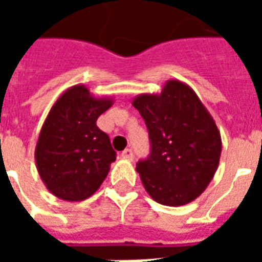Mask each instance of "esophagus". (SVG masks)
<instances>
[{"instance_id":"1","label":"esophagus","mask_w":262,"mask_h":262,"mask_svg":"<svg viewBox=\"0 0 262 262\" xmlns=\"http://www.w3.org/2000/svg\"><path fill=\"white\" fill-rule=\"evenodd\" d=\"M122 159H125V160H132L133 159V151H132V148H125L123 151H122Z\"/></svg>"}]
</instances>
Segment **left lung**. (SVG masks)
<instances>
[{
  "label": "left lung",
  "mask_w": 262,
  "mask_h": 262,
  "mask_svg": "<svg viewBox=\"0 0 262 262\" xmlns=\"http://www.w3.org/2000/svg\"><path fill=\"white\" fill-rule=\"evenodd\" d=\"M132 105L148 129L151 153L137 163L143 187L156 202L181 206L208 188L219 167L222 137L192 88L168 80L160 94H140Z\"/></svg>",
  "instance_id": "1"
}]
</instances>
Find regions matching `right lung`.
Returning a JSON list of instances; mask_svg holds the SVG:
<instances>
[{
  "instance_id": "1",
  "label": "right lung",
  "mask_w": 262,
  "mask_h": 262,
  "mask_svg": "<svg viewBox=\"0 0 262 262\" xmlns=\"http://www.w3.org/2000/svg\"><path fill=\"white\" fill-rule=\"evenodd\" d=\"M112 105V98L94 97L82 84L70 86L53 103L39 133L35 160L54 196L80 202L106 178L116 153L97 119Z\"/></svg>"
}]
</instances>
